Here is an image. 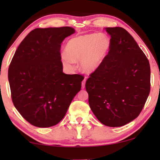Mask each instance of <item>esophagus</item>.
<instances>
[{
  "label": "esophagus",
  "instance_id": "1",
  "mask_svg": "<svg viewBox=\"0 0 160 160\" xmlns=\"http://www.w3.org/2000/svg\"><path fill=\"white\" fill-rule=\"evenodd\" d=\"M85 84H86V78H84V79L83 80V82H82V87L83 89L85 87Z\"/></svg>",
  "mask_w": 160,
  "mask_h": 160
}]
</instances>
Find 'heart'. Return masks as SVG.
<instances>
[{
	"label": "heart",
	"instance_id": "1",
	"mask_svg": "<svg viewBox=\"0 0 160 160\" xmlns=\"http://www.w3.org/2000/svg\"><path fill=\"white\" fill-rule=\"evenodd\" d=\"M111 38L104 33L86 34L70 39L65 45V53L61 60L65 68L71 69L74 61L79 60L80 70L85 73L97 71L111 49Z\"/></svg>",
	"mask_w": 160,
	"mask_h": 160
}]
</instances>
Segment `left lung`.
Returning <instances> with one entry per match:
<instances>
[{"mask_svg": "<svg viewBox=\"0 0 160 160\" xmlns=\"http://www.w3.org/2000/svg\"><path fill=\"white\" fill-rule=\"evenodd\" d=\"M108 54L86 82L89 104L97 119L122 127L138 117L150 92V65L133 37L124 28H106Z\"/></svg>", "mask_w": 160, "mask_h": 160, "instance_id": "obj_1", "label": "left lung"}]
</instances>
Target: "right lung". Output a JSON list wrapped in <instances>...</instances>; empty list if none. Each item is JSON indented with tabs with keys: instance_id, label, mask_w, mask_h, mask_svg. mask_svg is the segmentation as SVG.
I'll return each instance as SVG.
<instances>
[{
	"instance_id": "right-lung-1",
	"label": "right lung",
	"mask_w": 160,
	"mask_h": 160,
	"mask_svg": "<svg viewBox=\"0 0 160 160\" xmlns=\"http://www.w3.org/2000/svg\"><path fill=\"white\" fill-rule=\"evenodd\" d=\"M74 32L71 27L36 28L15 52L8 71L12 102L32 125L58 124L81 90L84 77L63 73L60 52L63 40Z\"/></svg>"
}]
</instances>
